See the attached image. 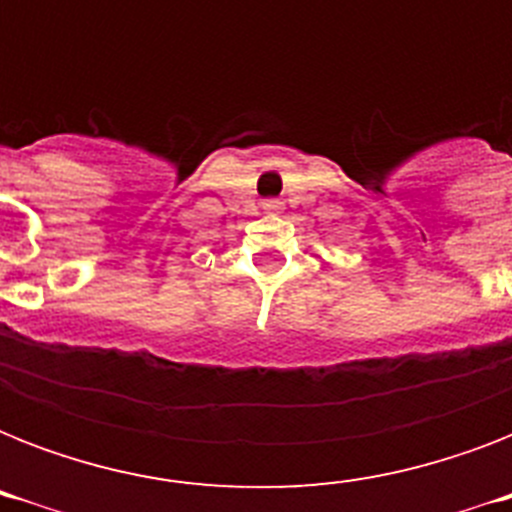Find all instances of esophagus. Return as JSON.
Wrapping results in <instances>:
<instances>
[{"label": "esophagus", "instance_id": "1", "mask_svg": "<svg viewBox=\"0 0 512 512\" xmlns=\"http://www.w3.org/2000/svg\"><path fill=\"white\" fill-rule=\"evenodd\" d=\"M263 209H265V212H271V215H276V212H281V201L279 199H265Z\"/></svg>", "mask_w": 512, "mask_h": 512}]
</instances>
